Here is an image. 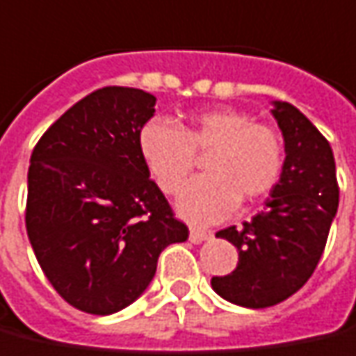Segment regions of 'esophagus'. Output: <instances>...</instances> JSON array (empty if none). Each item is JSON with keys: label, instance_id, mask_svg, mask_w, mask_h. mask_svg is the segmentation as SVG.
<instances>
[{"label": "esophagus", "instance_id": "1", "mask_svg": "<svg viewBox=\"0 0 356 356\" xmlns=\"http://www.w3.org/2000/svg\"><path fill=\"white\" fill-rule=\"evenodd\" d=\"M210 237H212V233H210V231H202V229H191V235H188V238H191L193 243H196V245Z\"/></svg>", "mask_w": 356, "mask_h": 356}]
</instances>
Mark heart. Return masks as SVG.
I'll return each instance as SVG.
<instances>
[{
	"mask_svg": "<svg viewBox=\"0 0 356 356\" xmlns=\"http://www.w3.org/2000/svg\"><path fill=\"white\" fill-rule=\"evenodd\" d=\"M138 150L165 195H175L195 170L196 156L208 154L206 175L191 181L177 198L179 213L195 223L229 216L241 198L254 202L266 196L283 168L280 133L233 108L193 113L181 129L165 119H152L138 133Z\"/></svg>",
	"mask_w": 356,
	"mask_h": 356,
	"instance_id": "b5f03b06",
	"label": "heart"
}]
</instances>
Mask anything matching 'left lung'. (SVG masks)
<instances>
[{"label":"left lung","mask_w":356,"mask_h":356,"mask_svg":"<svg viewBox=\"0 0 356 356\" xmlns=\"http://www.w3.org/2000/svg\"><path fill=\"white\" fill-rule=\"evenodd\" d=\"M272 115L285 143L280 181L262 212L238 229L216 233L235 245L238 262L227 275L212 277L213 291L247 308L273 307L308 282L339 204L330 143L287 102H273Z\"/></svg>","instance_id":"1"}]
</instances>
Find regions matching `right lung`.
I'll return each instance as SVG.
<instances>
[{"mask_svg": "<svg viewBox=\"0 0 356 356\" xmlns=\"http://www.w3.org/2000/svg\"><path fill=\"white\" fill-rule=\"evenodd\" d=\"M156 98L106 86L67 109L31 156L26 233L54 289L88 314L129 307L188 238L138 150Z\"/></svg>", "mask_w": 356, "mask_h": 356, "instance_id": "add662e5", "label": "right lung"}]
</instances>
